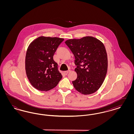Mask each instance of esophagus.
<instances>
[{"mask_svg": "<svg viewBox=\"0 0 134 134\" xmlns=\"http://www.w3.org/2000/svg\"><path fill=\"white\" fill-rule=\"evenodd\" d=\"M70 70H68V71H64V73L65 75H67L68 74V73L70 72Z\"/></svg>", "mask_w": 134, "mask_h": 134, "instance_id": "34e87169", "label": "esophagus"}]
</instances>
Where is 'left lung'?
<instances>
[{
	"label": "left lung",
	"instance_id": "left-lung-1",
	"mask_svg": "<svg viewBox=\"0 0 134 134\" xmlns=\"http://www.w3.org/2000/svg\"><path fill=\"white\" fill-rule=\"evenodd\" d=\"M75 57L76 79L72 81L74 88L87 95L94 93L102 86L108 70V57L101 41L92 37L65 41Z\"/></svg>",
	"mask_w": 134,
	"mask_h": 134
}]
</instances>
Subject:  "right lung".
Segmentation results:
<instances>
[{"instance_id":"add662e5","label":"right lung","mask_w":134,"mask_h":134,"mask_svg":"<svg viewBox=\"0 0 134 134\" xmlns=\"http://www.w3.org/2000/svg\"><path fill=\"white\" fill-rule=\"evenodd\" d=\"M64 39L40 37L29 45L25 60L26 74L32 86L48 91L57 86L62 78L53 56Z\"/></svg>"}]
</instances>
